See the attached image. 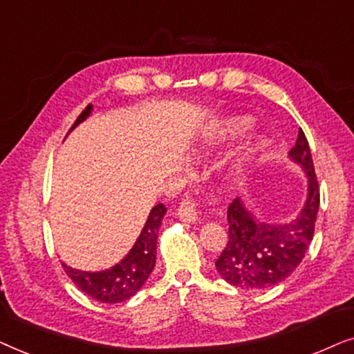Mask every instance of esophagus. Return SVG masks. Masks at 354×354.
I'll return each instance as SVG.
<instances>
[{
    "mask_svg": "<svg viewBox=\"0 0 354 354\" xmlns=\"http://www.w3.org/2000/svg\"><path fill=\"white\" fill-rule=\"evenodd\" d=\"M178 216L185 223H196L199 220V214H197L196 204L192 201H183L180 209H178Z\"/></svg>",
    "mask_w": 354,
    "mask_h": 354,
    "instance_id": "1",
    "label": "esophagus"
}]
</instances>
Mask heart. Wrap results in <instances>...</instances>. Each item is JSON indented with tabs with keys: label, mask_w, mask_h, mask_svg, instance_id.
<instances>
[{
	"label": "heart",
	"mask_w": 354,
	"mask_h": 354,
	"mask_svg": "<svg viewBox=\"0 0 354 354\" xmlns=\"http://www.w3.org/2000/svg\"><path fill=\"white\" fill-rule=\"evenodd\" d=\"M252 128V120L248 116H228L220 122H216L215 128L209 133L207 138V145H221L233 142L239 138H243L249 129ZM267 147V140L263 138H256L249 145L246 155H244L243 165H248L251 160L257 157L259 153L263 152Z\"/></svg>",
	"instance_id": "1"
}]
</instances>
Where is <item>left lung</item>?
I'll return each mask as SVG.
<instances>
[{"mask_svg": "<svg viewBox=\"0 0 354 354\" xmlns=\"http://www.w3.org/2000/svg\"><path fill=\"white\" fill-rule=\"evenodd\" d=\"M290 160L308 178V194L298 215L283 223L259 220L241 197L228 207V243L216 259L221 279L246 291L268 290L288 279L303 262L314 236L319 212V183L315 180L308 139L299 129Z\"/></svg>", "mask_w": 354, "mask_h": 354, "instance_id": "8db88e82", "label": "left lung"}]
</instances>
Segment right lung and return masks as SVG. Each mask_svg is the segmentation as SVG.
Segmentation results:
<instances>
[{
	"label": "right lung",
	"instance_id": "right-lung-1",
	"mask_svg": "<svg viewBox=\"0 0 354 354\" xmlns=\"http://www.w3.org/2000/svg\"><path fill=\"white\" fill-rule=\"evenodd\" d=\"M92 110L93 106L88 105L81 113V116L75 120L71 131L75 126L81 124L82 121H86L91 116ZM165 214H167V207L163 204H157L150 210L142 232L136 239L134 246L113 267L100 272H86L63 263L64 272L77 285V288H81L84 293L100 301V303L116 304L133 298L142 288L155 267L157 239Z\"/></svg>",
	"mask_w": 354,
	"mask_h": 354
}]
</instances>
